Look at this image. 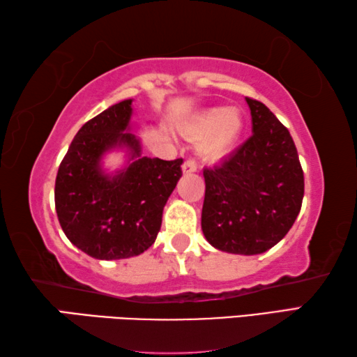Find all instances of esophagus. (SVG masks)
<instances>
[{"instance_id": "esophagus-1", "label": "esophagus", "mask_w": 357, "mask_h": 357, "mask_svg": "<svg viewBox=\"0 0 357 357\" xmlns=\"http://www.w3.org/2000/svg\"><path fill=\"white\" fill-rule=\"evenodd\" d=\"M197 168H198V165H197L195 159H187L184 162V165H183V172L184 173H193V172H197Z\"/></svg>"}]
</instances>
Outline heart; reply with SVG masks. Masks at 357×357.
Wrapping results in <instances>:
<instances>
[{"instance_id":"b5f03b06","label":"heart","mask_w":357,"mask_h":357,"mask_svg":"<svg viewBox=\"0 0 357 357\" xmlns=\"http://www.w3.org/2000/svg\"><path fill=\"white\" fill-rule=\"evenodd\" d=\"M190 138H200L198 153L206 160L225 157L244 130V118L238 108L211 107L192 118L184 128Z\"/></svg>"}]
</instances>
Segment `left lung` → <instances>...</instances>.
I'll return each mask as SVG.
<instances>
[{
  "label": "left lung",
  "instance_id": "1",
  "mask_svg": "<svg viewBox=\"0 0 357 357\" xmlns=\"http://www.w3.org/2000/svg\"><path fill=\"white\" fill-rule=\"evenodd\" d=\"M245 100L252 137L220 165L203 170L202 229L215 249L257 255L293 227L304 198V172L285 126L261 102Z\"/></svg>",
  "mask_w": 357,
  "mask_h": 357
}]
</instances>
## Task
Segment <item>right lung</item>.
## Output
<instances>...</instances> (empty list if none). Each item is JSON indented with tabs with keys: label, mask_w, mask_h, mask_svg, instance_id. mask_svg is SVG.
Here are the masks:
<instances>
[{
	"label": "right lung",
	"mask_w": 357,
	"mask_h": 357,
	"mask_svg": "<svg viewBox=\"0 0 357 357\" xmlns=\"http://www.w3.org/2000/svg\"><path fill=\"white\" fill-rule=\"evenodd\" d=\"M132 99L108 107L77 132L58 168L55 206L68 239L98 259L137 257L154 244L164 206L183 176V159L142 155L130 134ZM128 151V165L110 175L100 165L105 152Z\"/></svg>",
	"instance_id": "right-lung-1"
}]
</instances>
